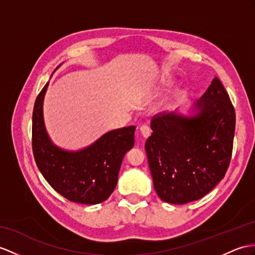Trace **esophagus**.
<instances>
[{"mask_svg": "<svg viewBox=\"0 0 255 255\" xmlns=\"http://www.w3.org/2000/svg\"><path fill=\"white\" fill-rule=\"evenodd\" d=\"M139 131H140L142 137H144V138H148L149 136H150V134H151V129H150V128L147 126V124H144V126H141L139 128Z\"/></svg>", "mask_w": 255, "mask_h": 255, "instance_id": "obj_1", "label": "esophagus"}]
</instances>
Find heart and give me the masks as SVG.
<instances>
[{
	"label": "heart",
	"instance_id": "heart-1",
	"mask_svg": "<svg viewBox=\"0 0 255 255\" xmlns=\"http://www.w3.org/2000/svg\"><path fill=\"white\" fill-rule=\"evenodd\" d=\"M165 84H170V82H169V81H165Z\"/></svg>",
	"mask_w": 255,
	"mask_h": 255
}]
</instances>
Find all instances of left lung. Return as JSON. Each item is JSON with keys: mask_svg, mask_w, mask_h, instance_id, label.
<instances>
[{"mask_svg": "<svg viewBox=\"0 0 255 255\" xmlns=\"http://www.w3.org/2000/svg\"><path fill=\"white\" fill-rule=\"evenodd\" d=\"M195 115H157L145 149L154 190L172 204L200 199L224 178L236 127L233 104L220 79L194 104Z\"/></svg>", "mask_w": 255, "mask_h": 255, "instance_id": "8db88e82", "label": "left lung"}]
</instances>
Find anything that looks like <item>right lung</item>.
I'll list each match as a JSON object with an SVG mask.
<instances>
[{
  "mask_svg": "<svg viewBox=\"0 0 255 255\" xmlns=\"http://www.w3.org/2000/svg\"><path fill=\"white\" fill-rule=\"evenodd\" d=\"M48 82L34 103L32 150L47 183L66 199L82 204L107 200L118 183L124 154L134 146L135 127L114 129L89 147L68 151L53 144L43 119V101Z\"/></svg>",
  "mask_w": 255,
  "mask_h": 255,
  "instance_id": "add662e5",
  "label": "right lung"
}]
</instances>
